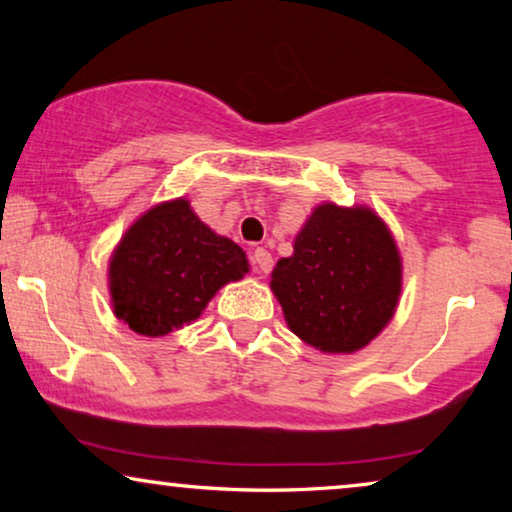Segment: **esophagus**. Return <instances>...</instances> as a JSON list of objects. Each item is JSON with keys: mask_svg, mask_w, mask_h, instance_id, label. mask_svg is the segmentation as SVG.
Returning <instances> with one entry per match:
<instances>
[{"mask_svg": "<svg viewBox=\"0 0 512 512\" xmlns=\"http://www.w3.org/2000/svg\"><path fill=\"white\" fill-rule=\"evenodd\" d=\"M251 261H254V268L258 272H265V275H268V272L272 270V254L268 249L258 247L254 254H251Z\"/></svg>", "mask_w": 512, "mask_h": 512, "instance_id": "34e87169", "label": "esophagus"}]
</instances>
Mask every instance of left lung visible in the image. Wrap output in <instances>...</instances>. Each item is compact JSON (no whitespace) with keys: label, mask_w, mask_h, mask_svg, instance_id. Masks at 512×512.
<instances>
[{"label":"left lung","mask_w":512,"mask_h":512,"mask_svg":"<svg viewBox=\"0 0 512 512\" xmlns=\"http://www.w3.org/2000/svg\"><path fill=\"white\" fill-rule=\"evenodd\" d=\"M270 289L305 345L354 354L394 319L403 258L373 209L321 202L293 237V254L277 261Z\"/></svg>","instance_id":"left-lung-1"}]
</instances>
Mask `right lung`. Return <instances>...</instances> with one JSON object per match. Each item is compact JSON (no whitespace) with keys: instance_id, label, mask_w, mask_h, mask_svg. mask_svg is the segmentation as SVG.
<instances>
[{"instance_id":"add662e5","label":"right lung","mask_w":512,"mask_h":512,"mask_svg":"<svg viewBox=\"0 0 512 512\" xmlns=\"http://www.w3.org/2000/svg\"><path fill=\"white\" fill-rule=\"evenodd\" d=\"M249 272L240 244L214 233L186 198L146 209L111 251V307L130 331L163 338L193 324L216 291Z\"/></svg>"}]
</instances>
